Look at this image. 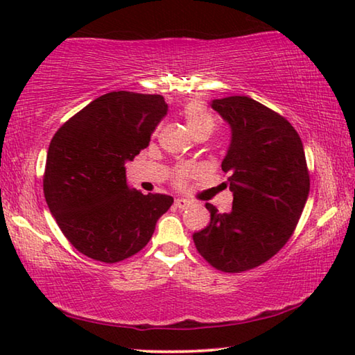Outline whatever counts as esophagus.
<instances>
[{
	"instance_id": "1",
	"label": "esophagus",
	"mask_w": 355,
	"mask_h": 355,
	"mask_svg": "<svg viewBox=\"0 0 355 355\" xmlns=\"http://www.w3.org/2000/svg\"><path fill=\"white\" fill-rule=\"evenodd\" d=\"M173 205H175V208L184 209L191 205V202L188 199H183V197H178V199H175V203H173Z\"/></svg>"
}]
</instances>
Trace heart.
<instances>
[{
    "mask_svg": "<svg viewBox=\"0 0 355 355\" xmlns=\"http://www.w3.org/2000/svg\"><path fill=\"white\" fill-rule=\"evenodd\" d=\"M183 117H184L186 127H188L192 136L197 133H202V131H205V133H211L214 128V120L211 117V114H209L205 107L199 103H189L186 106L183 110ZM192 172H194V169H192L191 166L180 167L177 172L178 184L184 183L186 178L192 175Z\"/></svg>",
    "mask_w": 355,
    "mask_h": 355,
    "instance_id": "1",
    "label": "heart"
}]
</instances>
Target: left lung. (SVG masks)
<instances>
[{"instance_id":"left-lung-1","label":"left lung","mask_w":355,"mask_h":355,"mask_svg":"<svg viewBox=\"0 0 355 355\" xmlns=\"http://www.w3.org/2000/svg\"><path fill=\"white\" fill-rule=\"evenodd\" d=\"M209 106L230 127L222 171L230 172V213L207 203L209 224L192 235L199 254L224 272L268 261L293 235L309 199L310 178L302 141L277 112L244 95Z\"/></svg>"}]
</instances>
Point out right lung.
<instances>
[{
  "mask_svg": "<svg viewBox=\"0 0 355 355\" xmlns=\"http://www.w3.org/2000/svg\"><path fill=\"white\" fill-rule=\"evenodd\" d=\"M167 114L163 95L110 92L67 120L50 142L46 205L76 250L103 263L135 255L152 238L172 196L130 188L125 164Z\"/></svg>",
  "mask_w": 355,
  "mask_h": 355,
  "instance_id": "1",
  "label": "right lung"
}]
</instances>
